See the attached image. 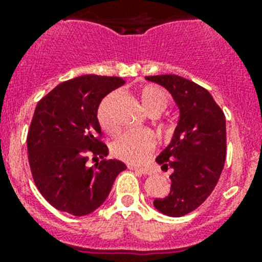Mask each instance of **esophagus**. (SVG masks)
Returning a JSON list of instances; mask_svg holds the SVG:
<instances>
[{"instance_id":"obj_1","label":"esophagus","mask_w":262,"mask_h":262,"mask_svg":"<svg viewBox=\"0 0 262 262\" xmlns=\"http://www.w3.org/2000/svg\"><path fill=\"white\" fill-rule=\"evenodd\" d=\"M128 169H131V170H135V172H139V173H142V174H151L152 170L151 169H148V168H139V166H128Z\"/></svg>"}]
</instances>
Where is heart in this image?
I'll return each mask as SVG.
<instances>
[{
    "label": "heart",
    "mask_w": 262,
    "mask_h": 262,
    "mask_svg": "<svg viewBox=\"0 0 262 262\" xmlns=\"http://www.w3.org/2000/svg\"><path fill=\"white\" fill-rule=\"evenodd\" d=\"M139 98L143 107L151 115L161 114L170 102V96L163 88L157 85H144L139 90ZM106 101L99 106L98 120L106 133H114L115 124L108 119ZM156 139L154 134L148 129L127 131L119 136L113 144V155L117 159L129 164H140L148 159L152 154Z\"/></svg>",
    "instance_id": "heart-1"
}]
</instances>
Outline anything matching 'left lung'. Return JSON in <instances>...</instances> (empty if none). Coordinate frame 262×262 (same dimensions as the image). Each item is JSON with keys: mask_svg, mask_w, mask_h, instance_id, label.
Masks as SVG:
<instances>
[{"mask_svg": "<svg viewBox=\"0 0 262 262\" xmlns=\"http://www.w3.org/2000/svg\"><path fill=\"white\" fill-rule=\"evenodd\" d=\"M145 78L165 88L180 110L170 143L156 157L161 168H172L170 193L154 206L168 216H184L202 205L219 181L226 161V118L211 94L193 81L176 75Z\"/></svg>", "mask_w": 262, "mask_h": 262, "instance_id": "obj_1", "label": "left lung"}]
</instances>
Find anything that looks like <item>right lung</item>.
<instances>
[{
    "instance_id": "right-lung-1",
    "label": "right lung",
    "mask_w": 262,
    "mask_h": 262,
    "mask_svg": "<svg viewBox=\"0 0 262 262\" xmlns=\"http://www.w3.org/2000/svg\"><path fill=\"white\" fill-rule=\"evenodd\" d=\"M124 81L85 75L61 82L38 102L27 135L32 177L39 191L60 211L93 212L106 201L115 178L127 168L108 155L97 113L103 97ZM90 154L103 160L89 168Z\"/></svg>"
}]
</instances>
